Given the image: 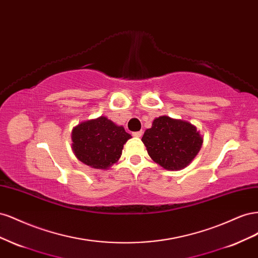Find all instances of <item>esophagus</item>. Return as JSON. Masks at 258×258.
<instances>
[{
	"label": "esophagus",
	"mask_w": 258,
	"mask_h": 258,
	"mask_svg": "<svg viewBox=\"0 0 258 258\" xmlns=\"http://www.w3.org/2000/svg\"><path fill=\"white\" fill-rule=\"evenodd\" d=\"M142 134H143L142 131H137V132H134V134H132V136L137 137V138H141V137H142Z\"/></svg>",
	"instance_id": "1"
}]
</instances>
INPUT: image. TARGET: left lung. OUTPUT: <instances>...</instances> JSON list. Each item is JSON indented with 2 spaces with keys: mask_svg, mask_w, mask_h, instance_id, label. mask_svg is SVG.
<instances>
[{
  "mask_svg": "<svg viewBox=\"0 0 258 258\" xmlns=\"http://www.w3.org/2000/svg\"><path fill=\"white\" fill-rule=\"evenodd\" d=\"M142 142L150 157L166 170H182L196 157L204 138L192 123L169 116L155 118Z\"/></svg>",
  "mask_w": 258,
  "mask_h": 258,
  "instance_id": "8db88e82",
  "label": "left lung"
}]
</instances>
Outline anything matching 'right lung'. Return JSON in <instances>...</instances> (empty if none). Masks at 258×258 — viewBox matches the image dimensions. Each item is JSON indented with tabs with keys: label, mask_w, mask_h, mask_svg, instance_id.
Masks as SVG:
<instances>
[{
	"label": "right lung",
	"mask_w": 258,
	"mask_h": 258,
	"mask_svg": "<svg viewBox=\"0 0 258 258\" xmlns=\"http://www.w3.org/2000/svg\"><path fill=\"white\" fill-rule=\"evenodd\" d=\"M75 157L93 169L105 170L118 161L123 144L131 138L122 126L105 116L83 121L72 130Z\"/></svg>",
	"instance_id": "obj_1"
}]
</instances>
